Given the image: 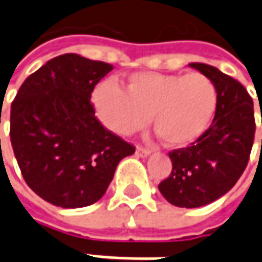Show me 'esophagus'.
I'll list each match as a JSON object with an SVG mask.
<instances>
[{
  "mask_svg": "<svg viewBox=\"0 0 262 262\" xmlns=\"http://www.w3.org/2000/svg\"><path fill=\"white\" fill-rule=\"evenodd\" d=\"M136 155L139 157V158H146L150 155V150L146 148H142V146H138L136 148Z\"/></svg>",
  "mask_w": 262,
  "mask_h": 262,
  "instance_id": "34e87169",
  "label": "esophagus"
}]
</instances>
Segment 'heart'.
I'll return each mask as SVG.
<instances>
[{"label": "heart", "mask_w": 262, "mask_h": 262, "mask_svg": "<svg viewBox=\"0 0 262 262\" xmlns=\"http://www.w3.org/2000/svg\"><path fill=\"white\" fill-rule=\"evenodd\" d=\"M91 103L97 117L117 135H130L152 124L171 148H185L200 139L217 108V88L200 72H136L122 90L112 79L95 85Z\"/></svg>", "instance_id": "heart-1"}]
</instances>
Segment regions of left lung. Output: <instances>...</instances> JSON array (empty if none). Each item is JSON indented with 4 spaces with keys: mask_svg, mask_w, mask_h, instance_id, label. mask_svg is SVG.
<instances>
[{
    "mask_svg": "<svg viewBox=\"0 0 262 262\" xmlns=\"http://www.w3.org/2000/svg\"><path fill=\"white\" fill-rule=\"evenodd\" d=\"M190 67L214 82L217 108L200 139L168 154L172 171L158 188L167 202L185 209L212 203L236 184L255 135L254 103L244 85L210 65L195 62Z\"/></svg>",
    "mask_w": 262,
    "mask_h": 262,
    "instance_id": "8db88e82",
    "label": "left lung"
}]
</instances>
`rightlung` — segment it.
Segmentation results:
<instances>
[{
    "label": "right lung",
    "mask_w": 262,
    "mask_h": 262,
    "mask_svg": "<svg viewBox=\"0 0 262 262\" xmlns=\"http://www.w3.org/2000/svg\"><path fill=\"white\" fill-rule=\"evenodd\" d=\"M113 65L77 53L50 59L27 78L11 104L10 138L24 181L63 209L98 202L135 146L95 117L94 86Z\"/></svg>",
    "instance_id": "obj_1"
}]
</instances>
